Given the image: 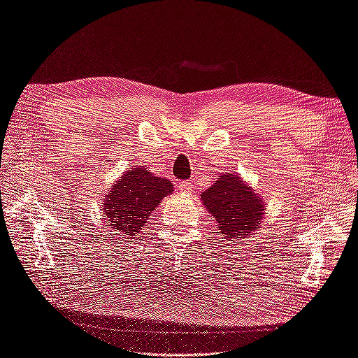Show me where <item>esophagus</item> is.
Wrapping results in <instances>:
<instances>
[{
    "instance_id": "34e87169",
    "label": "esophagus",
    "mask_w": 358,
    "mask_h": 358,
    "mask_svg": "<svg viewBox=\"0 0 358 358\" xmlns=\"http://www.w3.org/2000/svg\"><path fill=\"white\" fill-rule=\"evenodd\" d=\"M178 190L180 192H190V190H192V181L190 180H186V181H178Z\"/></svg>"
}]
</instances>
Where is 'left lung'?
<instances>
[{"mask_svg": "<svg viewBox=\"0 0 358 358\" xmlns=\"http://www.w3.org/2000/svg\"><path fill=\"white\" fill-rule=\"evenodd\" d=\"M201 201L226 239L239 241L248 236L264 218L262 198L235 173H222L201 194Z\"/></svg>", "mask_w": 358, "mask_h": 358, "instance_id": "8db88e82", "label": "left lung"}]
</instances>
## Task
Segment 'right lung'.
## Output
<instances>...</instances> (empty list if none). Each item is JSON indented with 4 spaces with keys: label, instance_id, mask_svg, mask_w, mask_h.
Here are the masks:
<instances>
[{
    "label": "right lung",
    "instance_id": "right-lung-1",
    "mask_svg": "<svg viewBox=\"0 0 358 358\" xmlns=\"http://www.w3.org/2000/svg\"><path fill=\"white\" fill-rule=\"evenodd\" d=\"M173 185L154 176L146 166H131L120 180L113 185L102 203L108 221L123 236L138 235L155 207L166 195L172 194Z\"/></svg>",
    "mask_w": 358,
    "mask_h": 358
}]
</instances>
